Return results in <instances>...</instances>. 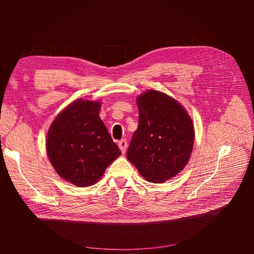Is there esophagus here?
I'll list each match as a JSON object with an SVG mask.
<instances>
[{
  "label": "esophagus",
  "instance_id": "obj_1",
  "mask_svg": "<svg viewBox=\"0 0 254 254\" xmlns=\"http://www.w3.org/2000/svg\"><path fill=\"white\" fill-rule=\"evenodd\" d=\"M118 145H119V147H120L121 152H122L123 154L127 152V139H121V141L118 143Z\"/></svg>",
  "mask_w": 254,
  "mask_h": 254
}]
</instances>
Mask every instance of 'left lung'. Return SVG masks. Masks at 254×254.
<instances>
[{
    "mask_svg": "<svg viewBox=\"0 0 254 254\" xmlns=\"http://www.w3.org/2000/svg\"><path fill=\"white\" fill-rule=\"evenodd\" d=\"M138 127L127 157L149 182L161 183L188 164L194 143L190 116L179 102L157 90L137 97Z\"/></svg>",
    "mask_w": 254,
    "mask_h": 254,
    "instance_id": "1",
    "label": "left lung"
}]
</instances>
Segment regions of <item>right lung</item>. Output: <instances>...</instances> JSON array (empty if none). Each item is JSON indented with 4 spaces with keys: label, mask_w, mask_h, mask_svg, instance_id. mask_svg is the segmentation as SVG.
Listing matches in <instances>:
<instances>
[{
    "label": "right lung",
    "mask_w": 254,
    "mask_h": 254,
    "mask_svg": "<svg viewBox=\"0 0 254 254\" xmlns=\"http://www.w3.org/2000/svg\"><path fill=\"white\" fill-rule=\"evenodd\" d=\"M99 110L98 101L75 100L59 113L48 132L47 153L53 168L77 187L93 186L121 155Z\"/></svg>",
    "instance_id": "add662e5"
}]
</instances>
